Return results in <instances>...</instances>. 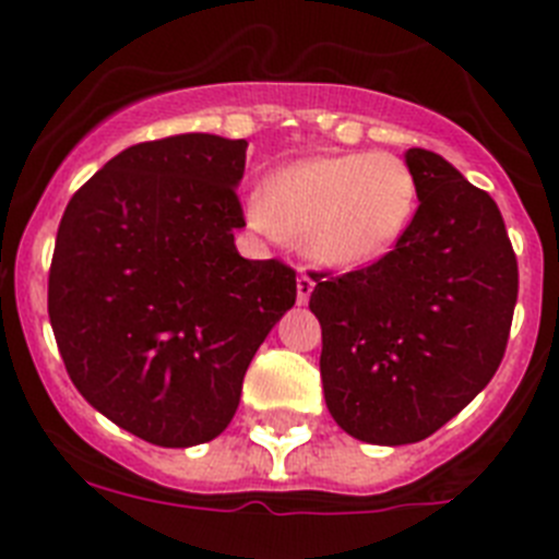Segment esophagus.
Wrapping results in <instances>:
<instances>
[{
    "label": "esophagus",
    "instance_id": "obj_1",
    "mask_svg": "<svg viewBox=\"0 0 559 559\" xmlns=\"http://www.w3.org/2000/svg\"><path fill=\"white\" fill-rule=\"evenodd\" d=\"M313 285L316 283H313V280H310L308 274H305V271L299 276H296V299H299V305L308 302L310 294H313Z\"/></svg>",
    "mask_w": 559,
    "mask_h": 559
}]
</instances>
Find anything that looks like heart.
<instances>
[{"mask_svg":"<svg viewBox=\"0 0 559 559\" xmlns=\"http://www.w3.org/2000/svg\"><path fill=\"white\" fill-rule=\"evenodd\" d=\"M417 176L394 153H324L271 173L246 201L251 229L302 240L324 269L353 271L397 249L417 215Z\"/></svg>","mask_w":559,"mask_h":559,"instance_id":"heart-1","label":"heart"}]
</instances>
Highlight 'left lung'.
Listing matches in <instances>:
<instances>
[{"instance_id": "left-lung-1", "label": "left lung", "mask_w": 559, "mask_h": 559, "mask_svg": "<svg viewBox=\"0 0 559 559\" xmlns=\"http://www.w3.org/2000/svg\"><path fill=\"white\" fill-rule=\"evenodd\" d=\"M419 206L397 249L344 276L310 274L330 414L369 445H412L496 374L518 260L496 201L439 153L408 147Z\"/></svg>"}]
</instances>
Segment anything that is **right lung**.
Returning a JSON list of instances; mask_svg holds the SVG:
<instances>
[{
    "label": "right lung",
    "instance_id": "right-lung-1",
    "mask_svg": "<svg viewBox=\"0 0 559 559\" xmlns=\"http://www.w3.org/2000/svg\"><path fill=\"white\" fill-rule=\"evenodd\" d=\"M246 147L215 133L126 147L58 226L47 308L69 378L151 445L218 437L251 358L296 302L294 269L235 249Z\"/></svg>",
    "mask_w": 559,
    "mask_h": 559
}]
</instances>
